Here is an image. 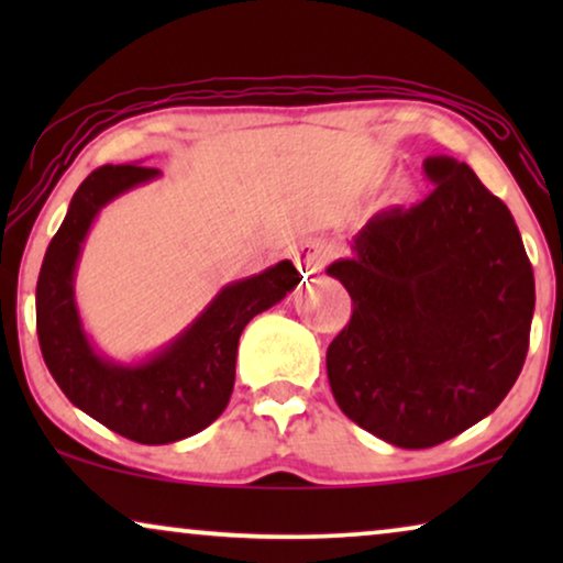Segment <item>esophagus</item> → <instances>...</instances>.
Segmentation results:
<instances>
[{"mask_svg": "<svg viewBox=\"0 0 563 563\" xmlns=\"http://www.w3.org/2000/svg\"><path fill=\"white\" fill-rule=\"evenodd\" d=\"M328 261H330V245L325 241H320V238H310V241L299 243L295 249V264L305 276L322 272V268L328 266Z\"/></svg>", "mask_w": 563, "mask_h": 563, "instance_id": "1", "label": "esophagus"}]
</instances>
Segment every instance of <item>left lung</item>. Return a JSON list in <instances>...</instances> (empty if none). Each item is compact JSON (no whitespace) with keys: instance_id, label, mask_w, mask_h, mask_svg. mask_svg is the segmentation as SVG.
<instances>
[{"instance_id":"obj_1","label":"left lung","mask_w":563,"mask_h":563,"mask_svg":"<svg viewBox=\"0 0 563 563\" xmlns=\"http://www.w3.org/2000/svg\"><path fill=\"white\" fill-rule=\"evenodd\" d=\"M426 202L374 214L328 274L351 322L328 349L341 410L399 449H430L487 418L526 364L533 266L510 210L466 164L426 158Z\"/></svg>"}]
</instances>
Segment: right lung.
Wrapping results in <instances>:
<instances>
[{
	"mask_svg": "<svg viewBox=\"0 0 563 563\" xmlns=\"http://www.w3.org/2000/svg\"><path fill=\"white\" fill-rule=\"evenodd\" d=\"M158 176V168L137 164L91 172L45 251L35 289L37 341L60 391L89 418L145 445L181 441L220 418L233 395L243 328L302 279L291 261H279L249 279L225 284L191 325L148 358L120 364L102 356L76 307L81 245L104 205Z\"/></svg>",
	"mask_w": 563,
	"mask_h": 563,
	"instance_id": "1",
	"label": "right lung"
}]
</instances>
